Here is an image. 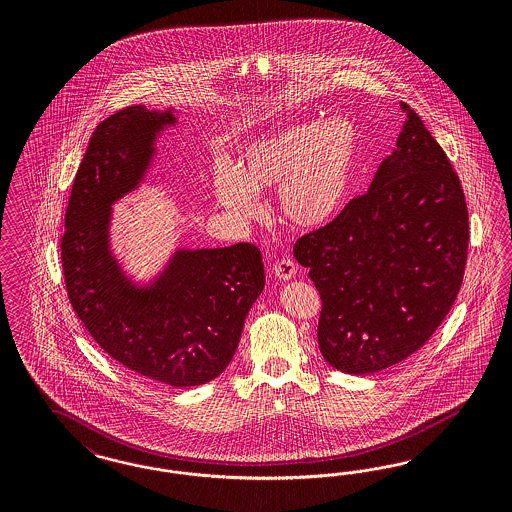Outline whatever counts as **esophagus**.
<instances>
[{
  "mask_svg": "<svg viewBox=\"0 0 512 512\" xmlns=\"http://www.w3.org/2000/svg\"><path fill=\"white\" fill-rule=\"evenodd\" d=\"M274 274L278 276L279 279H291L295 278L296 274V263L293 261V259H281V261H278V263L274 264Z\"/></svg>",
  "mask_w": 512,
  "mask_h": 512,
  "instance_id": "34e87169",
  "label": "esophagus"
}]
</instances>
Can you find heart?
Masks as SVG:
<instances>
[{
    "label": "heart",
    "mask_w": 512,
    "mask_h": 512,
    "mask_svg": "<svg viewBox=\"0 0 512 512\" xmlns=\"http://www.w3.org/2000/svg\"><path fill=\"white\" fill-rule=\"evenodd\" d=\"M357 129L347 118L291 125L253 140L238 169L217 163L214 193L231 216L259 214L257 191L279 189L283 216L300 227H319L340 210L357 159Z\"/></svg>",
    "instance_id": "obj_1"
}]
</instances>
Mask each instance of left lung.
I'll return each instance as SVG.
<instances>
[{
	"mask_svg": "<svg viewBox=\"0 0 512 512\" xmlns=\"http://www.w3.org/2000/svg\"><path fill=\"white\" fill-rule=\"evenodd\" d=\"M396 150L370 189L295 244L321 296L317 341L340 372H379L413 355L464 281L469 219L449 157L407 103Z\"/></svg>",
	"mask_w": 512,
	"mask_h": 512,
	"instance_id": "obj_1",
	"label": "left lung"
}]
</instances>
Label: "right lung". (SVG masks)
<instances>
[{
	"mask_svg": "<svg viewBox=\"0 0 512 512\" xmlns=\"http://www.w3.org/2000/svg\"><path fill=\"white\" fill-rule=\"evenodd\" d=\"M171 110L127 107L95 127L65 212L62 266L78 319L127 370L169 387L216 379L233 360L249 308L264 287L263 255L231 248L180 249L154 285L137 289L110 255V204L139 186L155 135Z\"/></svg>",
	"mask_w": 512,
	"mask_h": 512,
	"instance_id": "1",
	"label": "right lung"
}]
</instances>
